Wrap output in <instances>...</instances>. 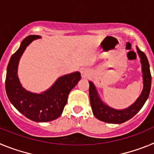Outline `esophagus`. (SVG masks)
Listing matches in <instances>:
<instances>
[{
  "label": "esophagus",
  "instance_id": "1",
  "mask_svg": "<svg viewBox=\"0 0 154 154\" xmlns=\"http://www.w3.org/2000/svg\"><path fill=\"white\" fill-rule=\"evenodd\" d=\"M82 76H83L84 78L88 76V72H85V71H83V72H82Z\"/></svg>",
  "mask_w": 154,
  "mask_h": 154
}]
</instances>
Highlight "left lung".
<instances>
[{"label": "left lung", "mask_w": 154, "mask_h": 154, "mask_svg": "<svg viewBox=\"0 0 154 154\" xmlns=\"http://www.w3.org/2000/svg\"><path fill=\"white\" fill-rule=\"evenodd\" d=\"M137 52L140 57L142 63L143 89L140 96L129 108L122 110H116L103 104L100 100L96 88L92 82H89V99L94 116L99 120L108 123H123L133 118L143 106L148 99L151 88V74L149 65L146 55L137 48Z\"/></svg>", "instance_id": "1"}]
</instances>
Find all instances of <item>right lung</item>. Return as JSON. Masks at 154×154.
Returning a JSON list of instances; mask_svg holds the SVG:
<instances>
[{
  "label": "right lung",
  "mask_w": 154,
  "mask_h": 154,
  "mask_svg": "<svg viewBox=\"0 0 154 154\" xmlns=\"http://www.w3.org/2000/svg\"><path fill=\"white\" fill-rule=\"evenodd\" d=\"M38 35H29L21 42V46L14 53L7 68L5 89L7 95L19 112L35 122H48L62 115L67 103L68 96L81 79L79 72L66 75L58 79L48 90L42 94L28 92L19 82L17 75L19 59L27 46Z\"/></svg>",
  "instance_id": "add662e5"
}]
</instances>
